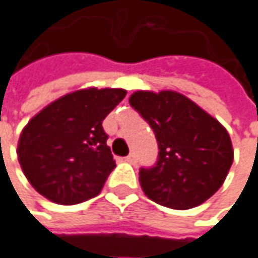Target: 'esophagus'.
Listing matches in <instances>:
<instances>
[{
	"label": "esophagus",
	"instance_id": "esophagus-1",
	"mask_svg": "<svg viewBox=\"0 0 258 258\" xmlns=\"http://www.w3.org/2000/svg\"><path fill=\"white\" fill-rule=\"evenodd\" d=\"M124 160H125L127 163H130V164H134V163L137 161V158H136V154H134V152H131V154H130V155H127Z\"/></svg>",
	"mask_w": 258,
	"mask_h": 258
}]
</instances>
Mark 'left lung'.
<instances>
[{
    "instance_id": "obj_1",
    "label": "left lung",
    "mask_w": 258,
    "mask_h": 258,
    "mask_svg": "<svg viewBox=\"0 0 258 258\" xmlns=\"http://www.w3.org/2000/svg\"><path fill=\"white\" fill-rule=\"evenodd\" d=\"M130 106L149 124L160 149L157 163L139 172L143 192L172 209H189L214 196L233 163L227 130L173 91H137Z\"/></svg>"
}]
</instances>
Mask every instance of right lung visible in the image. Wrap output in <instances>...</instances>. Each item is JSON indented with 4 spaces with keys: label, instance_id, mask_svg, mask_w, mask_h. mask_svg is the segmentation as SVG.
<instances>
[{
    "label": "right lung",
    "instance_id": "1",
    "mask_svg": "<svg viewBox=\"0 0 258 258\" xmlns=\"http://www.w3.org/2000/svg\"><path fill=\"white\" fill-rule=\"evenodd\" d=\"M125 94L119 88L80 89L50 103L28 122L18 157L26 179L41 196L76 205L101 191L116 167L103 121Z\"/></svg>",
    "mask_w": 258,
    "mask_h": 258
}]
</instances>
